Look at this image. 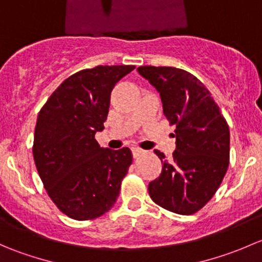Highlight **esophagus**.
<instances>
[{
	"mask_svg": "<svg viewBox=\"0 0 262 262\" xmlns=\"http://www.w3.org/2000/svg\"><path fill=\"white\" fill-rule=\"evenodd\" d=\"M132 153H133V157L137 158V157H139V156H142V155H144V153H147V150H143V149H141V148L134 147V148H132Z\"/></svg>",
	"mask_w": 262,
	"mask_h": 262,
	"instance_id": "34e87169",
	"label": "esophagus"
}]
</instances>
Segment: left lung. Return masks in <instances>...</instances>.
<instances>
[{
  "label": "left lung",
  "instance_id": "obj_1",
  "mask_svg": "<svg viewBox=\"0 0 262 262\" xmlns=\"http://www.w3.org/2000/svg\"><path fill=\"white\" fill-rule=\"evenodd\" d=\"M138 72L160 92L163 114L176 126L172 158L155 150L162 171L148 185L150 199L170 212L196 213L212 199L228 168V124L209 90L191 73L153 66H142Z\"/></svg>",
  "mask_w": 262,
  "mask_h": 262
}]
</instances>
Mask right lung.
I'll use <instances>...</instances> for the list:
<instances>
[{
  "label": "right lung",
  "mask_w": 262,
  "mask_h": 262,
  "mask_svg": "<svg viewBox=\"0 0 262 262\" xmlns=\"http://www.w3.org/2000/svg\"><path fill=\"white\" fill-rule=\"evenodd\" d=\"M134 66H97L75 73L50 95L38 115L33 155L47 192L58 209L76 221L112 209L132 165L129 148H101L110 94Z\"/></svg>",
  "instance_id": "obj_1"
}]
</instances>
